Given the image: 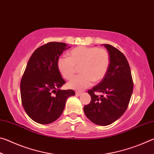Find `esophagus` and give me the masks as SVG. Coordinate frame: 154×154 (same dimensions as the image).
Returning <instances> with one entry per match:
<instances>
[{
    "label": "esophagus",
    "mask_w": 154,
    "mask_h": 154,
    "mask_svg": "<svg viewBox=\"0 0 154 154\" xmlns=\"http://www.w3.org/2000/svg\"><path fill=\"white\" fill-rule=\"evenodd\" d=\"M75 94H76L77 96H80V95H82V92H75Z\"/></svg>",
    "instance_id": "1"
}]
</instances>
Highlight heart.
<instances>
[{
  "label": "heart",
  "mask_w": 154,
  "mask_h": 154,
  "mask_svg": "<svg viewBox=\"0 0 154 154\" xmlns=\"http://www.w3.org/2000/svg\"><path fill=\"white\" fill-rule=\"evenodd\" d=\"M69 58L60 57L57 66L62 77L71 79L79 67L81 74L69 83L71 89L82 91L94 82L102 81L107 73L110 65V54L106 49L97 47L79 46L68 54Z\"/></svg>",
  "instance_id": "heart-1"
}]
</instances>
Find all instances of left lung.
Returning <instances> with one entry per match:
<instances>
[{
	"instance_id": "obj_1",
	"label": "left lung",
	"mask_w": 154,
	"mask_h": 154,
	"mask_svg": "<svg viewBox=\"0 0 154 154\" xmlns=\"http://www.w3.org/2000/svg\"><path fill=\"white\" fill-rule=\"evenodd\" d=\"M104 46L110 54L108 72L98 85L88 90L91 101L83 107L91 122L103 126L113 123L124 113L133 91V81L126 58L113 46L109 44ZM95 92L103 94L98 97Z\"/></svg>"
}]
</instances>
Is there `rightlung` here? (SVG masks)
<instances>
[{"label": "right lung", "instance_id": "add662e5", "mask_svg": "<svg viewBox=\"0 0 154 154\" xmlns=\"http://www.w3.org/2000/svg\"><path fill=\"white\" fill-rule=\"evenodd\" d=\"M66 43L49 42L33 52L20 82L22 103L33 121L48 124L60 118L67 98L75 94L72 90H60L65 83L57 61Z\"/></svg>", "mask_w": 154, "mask_h": 154}]
</instances>
